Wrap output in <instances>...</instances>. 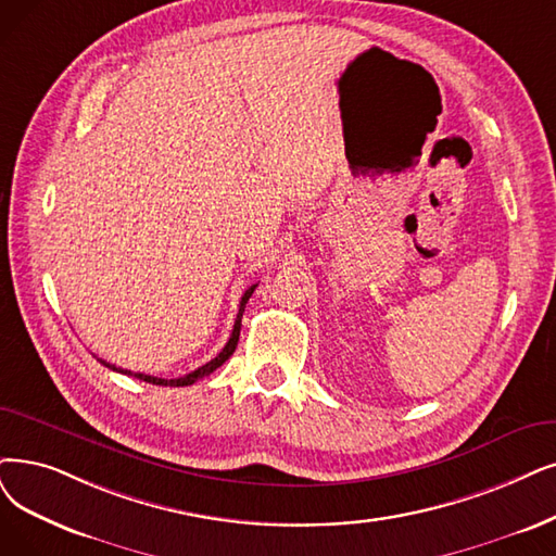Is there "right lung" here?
I'll list each match as a JSON object with an SVG mask.
<instances>
[{"instance_id": "obj_1", "label": "right lung", "mask_w": 556, "mask_h": 556, "mask_svg": "<svg viewBox=\"0 0 556 556\" xmlns=\"http://www.w3.org/2000/svg\"><path fill=\"white\" fill-rule=\"evenodd\" d=\"M255 287L257 285H251L247 292H243V296H241V301H239V313H237V319H235V328H232V336H230V340H228V344L220 349V353L216 355V358H212L207 365H203V367H198V369H193L191 374H187V376H180V379H157V376H150V374H135V371H129V369H121V367H116V365H109L106 361H102V358H98L104 367H109V369H114V371H121V374H127V376H135V379H139V381H146V383H152V386H170V388H182V386H191V383H195L198 379H203V376H210L214 369H218L220 365H224L230 355L235 353V349H237V342H239V330H241V317H243V307H247V303H249V299H251V294L255 292Z\"/></svg>"}]
</instances>
